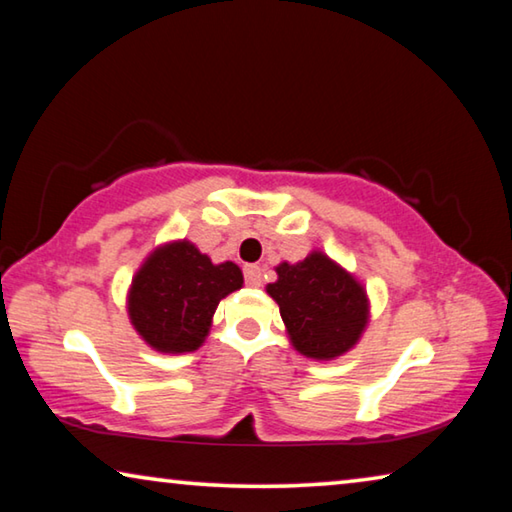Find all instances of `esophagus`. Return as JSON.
I'll return each instance as SVG.
<instances>
[{"mask_svg":"<svg viewBox=\"0 0 512 512\" xmlns=\"http://www.w3.org/2000/svg\"><path fill=\"white\" fill-rule=\"evenodd\" d=\"M244 280L248 287H259V284H262V268H259L257 264L244 266Z\"/></svg>","mask_w":512,"mask_h":512,"instance_id":"esophagus-1","label":"esophagus"}]
</instances>
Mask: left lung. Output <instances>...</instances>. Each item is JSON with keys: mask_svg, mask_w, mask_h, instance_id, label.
<instances>
[{"mask_svg": "<svg viewBox=\"0 0 512 512\" xmlns=\"http://www.w3.org/2000/svg\"><path fill=\"white\" fill-rule=\"evenodd\" d=\"M268 293L298 352L314 359H334L348 352L366 327L368 300L361 284L323 253L300 264L277 266V282Z\"/></svg>", "mask_w": 512, "mask_h": 512, "instance_id": "8db88e82", "label": "left lung"}]
</instances>
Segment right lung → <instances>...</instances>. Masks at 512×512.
<instances>
[{
    "instance_id": "1",
    "label": "right lung",
    "mask_w": 512,
    "mask_h": 512,
    "mask_svg": "<svg viewBox=\"0 0 512 512\" xmlns=\"http://www.w3.org/2000/svg\"><path fill=\"white\" fill-rule=\"evenodd\" d=\"M241 284L237 264L214 266L189 241H178L155 250L135 275L128 314L151 348L192 352L207 336L219 302Z\"/></svg>"
}]
</instances>
